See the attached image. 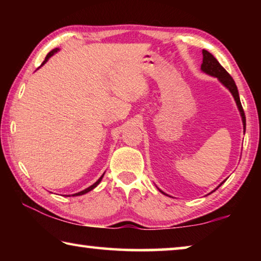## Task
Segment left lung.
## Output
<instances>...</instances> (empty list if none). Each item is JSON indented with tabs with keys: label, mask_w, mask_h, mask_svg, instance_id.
Listing matches in <instances>:
<instances>
[{
	"label": "left lung",
	"mask_w": 261,
	"mask_h": 261,
	"mask_svg": "<svg viewBox=\"0 0 261 261\" xmlns=\"http://www.w3.org/2000/svg\"><path fill=\"white\" fill-rule=\"evenodd\" d=\"M202 64H201V70L206 73L211 74V76H214L216 78H219V81L226 86L229 91L231 92V94L235 99L237 107L240 109L241 115H242V121H243V125H244V130H245V114L244 110H243L241 100H240V95H238V91H237V86L235 82H233L232 77L227 72V70L224 69L222 65L219 63V61L215 59V57L211 54L210 51H207L205 49H202ZM222 184V183H221ZM220 184V185H221ZM162 192V191H161ZM163 193V192H162Z\"/></svg>",
	"instance_id": "obj_1"
}]
</instances>
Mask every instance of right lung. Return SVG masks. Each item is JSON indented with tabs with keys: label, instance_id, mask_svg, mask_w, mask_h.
<instances>
[{
	"label": "right lung",
	"instance_id": "obj_1",
	"mask_svg": "<svg viewBox=\"0 0 261 261\" xmlns=\"http://www.w3.org/2000/svg\"><path fill=\"white\" fill-rule=\"evenodd\" d=\"M57 50H59V48H55V49H53L51 51H49V53H48V54H47V56H46V59H45V61H43L42 62V64L41 65H43V64H45L46 63V62L48 61V59H49V57L50 56H53V55H54L55 54V53L57 51ZM102 177H103V175L102 176H101V177L98 179V180H96V182L93 184V185H91V187L90 188H87V189H85V190H83V191H81V192H78V193H74V194H72V196H82V194H85V193H87L88 191H91V190H93L95 187H96V185H98L100 182H101V179H102Z\"/></svg>",
	"mask_w": 261,
	"mask_h": 261
}]
</instances>
